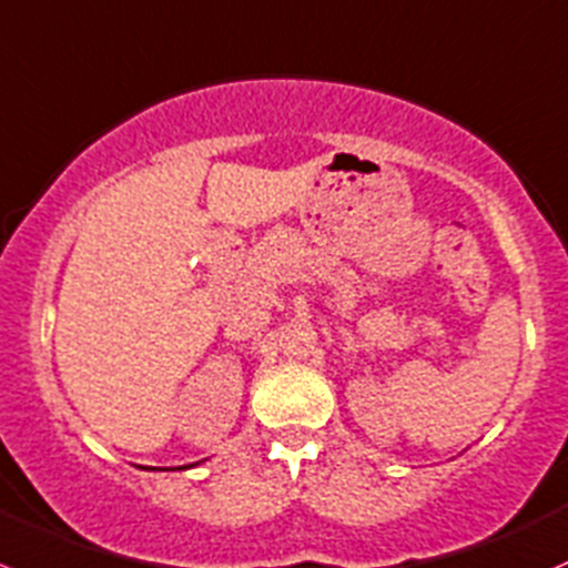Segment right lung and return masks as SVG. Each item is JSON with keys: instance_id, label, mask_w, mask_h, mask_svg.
Masks as SVG:
<instances>
[{"instance_id": "1", "label": "right lung", "mask_w": 568, "mask_h": 568, "mask_svg": "<svg viewBox=\"0 0 568 568\" xmlns=\"http://www.w3.org/2000/svg\"><path fill=\"white\" fill-rule=\"evenodd\" d=\"M190 467H193V464H190Z\"/></svg>"}]
</instances>
